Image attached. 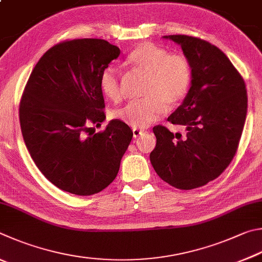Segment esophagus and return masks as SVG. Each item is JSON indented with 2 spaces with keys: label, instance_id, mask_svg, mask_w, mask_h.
I'll list each match as a JSON object with an SVG mask.
<instances>
[{
  "label": "esophagus",
  "instance_id": "obj_1",
  "mask_svg": "<svg viewBox=\"0 0 262 262\" xmlns=\"http://www.w3.org/2000/svg\"><path fill=\"white\" fill-rule=\"evenodd\" d=\"M132 134H134V138H138V137L144 134V131L139 130V128H134V130H132Z\"/></svg>",
  "mask_w": 262,
  "mask_h": 262
}]
</instances>
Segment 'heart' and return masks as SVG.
<instances>
[{
	"mask_svg": "<svg viewBox=\"0 0 262 262\" xmlns=\"http://www.w3.org/2000/svg\"><path fill=\"white\" fill-rule=\"evenodd\" d=\"M126 64L132 70L145 73L143 98L127 102L113 113V117L135 128L146 127L185 98L191 82L190 63L184 55L169 54L159 46L145 42L127 54ZM100 90L108 99L121 96L117 69H103L99 79Z\"/></svg>",
	"mask_w": 262,
	"mask_h": 262,
	"instance_id": "1",
	"label": "heart"
}]
</instances>
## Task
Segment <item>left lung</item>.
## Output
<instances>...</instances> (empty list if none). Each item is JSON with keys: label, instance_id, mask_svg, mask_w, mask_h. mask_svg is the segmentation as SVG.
Wrapping results in <instances>:
<instances>
[{"label": "left lung", "instance_id": "8db88e82", "mask_svg": "<svg viewBox=\"0 0 262 262\" xmlns=\"http://www.w3.org/2000/svg\"><path fill=\"white\" fill-rule=\"evenodd\" d=\"M163 38L181 45L192 69L189 93L168 117V122L184 125L186 136L154 126L157 146L149 159L161 180L192 190L217 178L235 157L247 113L246 86L216 46L189 35Z\"/></svg>", "mask_w": 262, "mask_h": 262}]
</instances>
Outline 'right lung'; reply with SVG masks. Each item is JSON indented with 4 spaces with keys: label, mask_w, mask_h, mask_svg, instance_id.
<instances>
[{
    "label": "right lung",
    "mask_w": 262,
    "mask_h": 262,
    "mask_svg": "<svg viewBox=\"0 0 262 262\" xmlns=\"http://www.w3.org/2000/svg\"><path fill=\"white\" fill-rule=\"evenodd\" d=\"M121 50L102 39H73L53 46L36 63L23 92L19 122L36 167L55 186L92 195L117 176L132 139L127 124L113 119L103 131L99 79Z\"/></svg>",
    "instance_id": "add662e5"
}]
</instances>
